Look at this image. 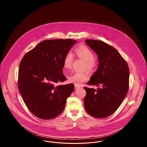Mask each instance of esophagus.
Segmentation results:
<instances>
[{"instance_id":"esophagus-1","label":"esophagus","mask_w":147,"mask_h":147,"mask_svg":"<svg viewBox=\"0 0 147 147\" xmlns=\"http://www.w3.org/2000/svg\"><path fill=\"white\" fill-rule=\"evenodd\" d=\"M74 87H75V89H77L78 88H80V86L78 85H77V84H75L74 85Z\"/></svg>"}]
</instances>
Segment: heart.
Returning a JSON list of instances; mask_svg holds the SVG:
<instances>
[{
	"label": "heart",
	"mask_w": 147,
	"mask_h": 147,
	"mask_svg": "<svg viewBox=\"0 0 147 147\" xmlns=\"http://www.w3.org/2000/svg\"><path fill=\"white\" fill-rule=\"evenodd\" d=\"M77 56L85 61V68L87 70H92L95 65L96 61L95 56L91 49L85 46H80L76 49ZM73 55L71 52H69L65 56L63 65L65 69H69L71 67L73 62ZM89 77L87 74L81 72H75L74 74L68 77V81L71 83L80 85L82 83L87 81Z\"/></svg>",
	"instance_id": "1"
}]
</instances>
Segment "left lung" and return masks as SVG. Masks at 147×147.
I'll return each instance as SVG.
<instances>
[{"label": "left lung", "instance_id": "obj_1", "mask_svg": "<svg viewBox=\"0 0 147 147\" xmlns=\"http://www.w3.org/2000/svg\"><path fill=\"white\" fill-rule=\"evenodd\" d=\"M85 43L98 55V69L87 85L101 86L98 89L84 87L85 109L96 118H105L115 112L129 89L128 64L119 52L105 42L85 40Z\"/></svg>", "mask_w": 147, "mask_h": 147}]
</instances>
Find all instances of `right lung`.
I'll return each mask as SVG.
<instances>
[{"label": "right lung", "instance_id": "add662e5", "mask_svg": "<svg viewBox=\"0 0 147 147\" xmlns=\"http://www.w3.org/2000/svg\"><path fill=\"white\" fill-rule=\"evenodd\" d=\"M77 43L71 38L45 40L27 52L20 63L18 88L28 109L39 119H54L63 111L74 90L63 74L65 55Z\"/></svg>", "mask_w": 147, "mask_h": 147}]
</instances>
